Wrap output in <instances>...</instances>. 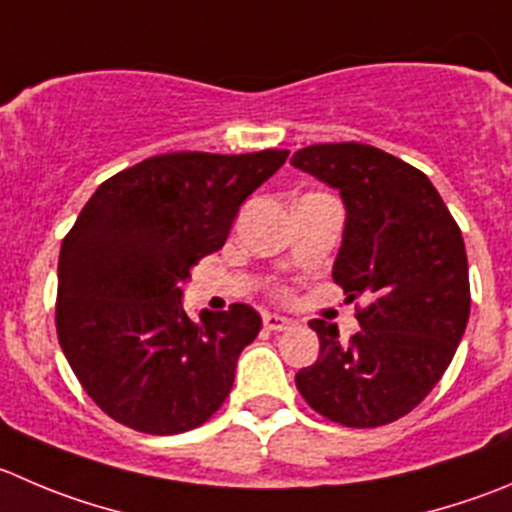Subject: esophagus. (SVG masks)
Segmentation results:
<instances>
[{
  "label": "esophagus",
  "instance_id": "34e87169",
  "mask_svg": "<svg viewBox=\"0 0 512 512\" xmlns=\"http://www.w3.org/2000/svg\"><path fill=\"white\" fill-rule=\"evenodd\" d=\"M264 326L269 329V332H284V329H289L291 326V319H286V316H279V314H264Z\"/></svg>",
  "mask_w": 512,
  "mask_h": 512
}]
</instances>
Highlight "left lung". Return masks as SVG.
I'll use <instances>...</instances> for the list:
<instances>
[{
	"label": "left lung",
	"mask_w": 512,
	"mask_h": 512,
	"mask_svg": "<svg viewBox=\"0 0 512 512\" xmlns=\"http://www.w3.org/2000/svg\"><path fill=\"white\" fill-rule=\"evenodd\" d=\"M291 163L342 193L347 226L332 276L349 301L367 299L347 344L334 324L309 321L321 352L296 389L337 425H389L432 392L465 334L460 226L422 170L374 145H309Z\"/></svg>",
	"instance_id": "obj_1"
}]
</instances>
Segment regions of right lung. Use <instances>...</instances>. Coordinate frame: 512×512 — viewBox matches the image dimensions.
Instances as JSON below:
<instances>
[{
  "label": "right lung",
  "instance_id": "add662e5",
  "mask_svg": "<svg viewBox=\"0 0 512 512\" xmlns=\"http://www.w3.org/2000/svg\"><path fill=\"white\" fill-rule=\"evenodd\" d=\"M289 150H180L107 178L65 236L57 264V339L90 399L130 430L178 435L226 402L238 354L259 337L246 304L180 306L191 269L226 243L238 206Z\"/></svg>",
  "mask_w": 512,
  "mask_h": 512
}]
</instances>
